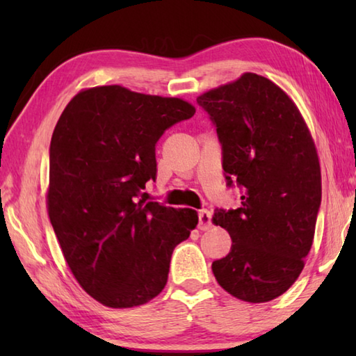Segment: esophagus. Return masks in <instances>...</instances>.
Masks as SVG:
<instances>
[{
    "instance_id": "obj_1",
    "label": "esophagus",
    "mask_w": 356,
    "mask_h": 356,
    "mask_svg": "<svg viewBox=\"0 0 356 356\" xmlns=\"http://www.w3.org/2000/svg\"><path fill=\"white\" fill-rule=\"evenodd\" d=\"M213 228V220H211V213L208 209H202L199 213V229L200 231H208Z\"/></svg>"
}]
</instances>
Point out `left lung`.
Returning a JSON list of instances; mask_svg holds the SVG:
<instances>
[{"label": "left lung", "instance_id": "obj_1", "mask_svg": "<svg viewBox=\"0 0 356 356\" xmlns=\"http://www.w3.org/2000/svg\"><path fill=\"white\" fill-rule=\"evenodd\" d=\"M217 127L237 209L213 223L229 232V254L213 263L223 289L248 303L284 293L305 268L321 203V170L306 120L284 90L255 73L197 97Z\"/></svg>", "mask_w": 356, "mask_h": 356}]
</instances>
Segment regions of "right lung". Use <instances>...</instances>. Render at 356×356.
Returning <instances> with one entry per match:
<instances>
[{"instance_id": "obj_1", "label": "right lung", "mask_w": 356, "mask_h": 356, "mask_svg": "<svg viewBox=\"0 0 356 356\" xmlns=\"http://www.w3.org/2000/svg\"><path fill=\"white\" fill-rule=\"evenodd\" d=\"M194 113L180 97L101 86L74 95L58 120L49 217L72 274L104 306L128 309L157 297L172 249L199 223L194 209L139 200L156 177V142Z\"/></svg>"}]
</instances>
